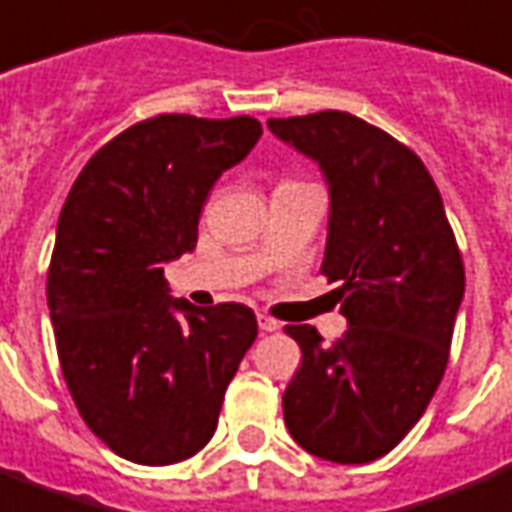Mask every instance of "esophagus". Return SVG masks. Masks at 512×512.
Listing matches in <instances>:
<instances>
[{
	"instance_id": "obj_1",
	"label": "esophagus",
	"mask_w": 512,
	"mask_h": 512,
	"mask_svg": "<svg viewBox=\"0 0 512 512\" xmlns=\"http://www.w3.org/2000/svg\"><path fill=\"white\" fill-rule=\"evenodd\" d=\"M257 327L263 330V333H273V330H279V322L268 314H257Z\"/></svg>"
}]
</instances>
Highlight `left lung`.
Returning a JSON list of instances; mask_svg holds the SVG:
<instances>
[{"label": "left lung", "instance_id": "obj_1", "mask_svg": "<svg viewBox=\"0 0 512 512\" xmlns=\"http://www.w3.org/2000/svg\"><path fill=\"white\" fill-rule=\"evenodd\" d=\"M268 128L325 171L322 273L341 284L349 322L335 343L287 327L303 362L282 397L284 424L319 459L373 462L411 432L446 373L462 252L435 179L395 136L338 109L271 117Z\"/></svg>", "mask_w": 512, "mask_h": 512}]
</instances>
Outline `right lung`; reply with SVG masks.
I'll return each mask as SVG.
<instances>
[{
	"label": "right lung",
	"mask_w": 512,
	"mask_h": 512,
	"mask_svg": "<svg viewBox=\"0 0 512 512\" xmlns=\"http://www.w3.org/2000/svg\"><path fill=\"white\" fill-rule=\"evenodd\" d=\"M260 134L249 115H155L104 144L66 195L48 268L58 362L85 424L128 462L201 451L255 343L252 308L174 300L163 265L195 249L209 190Z\"/></svg>",
	"instance_id": "right-lung-1"
}]
</instances>
